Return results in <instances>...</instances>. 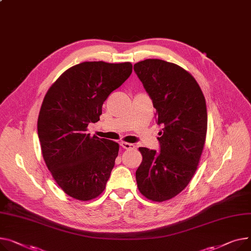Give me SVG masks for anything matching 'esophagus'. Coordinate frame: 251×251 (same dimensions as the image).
Wrapping results in <instances>:
<instances>
[{
  "instance_id": "esophagus-1",
  "label": "esophagus",
  "mask_w": 251,
  "mask_h": 251,
  "mask_svg": "<svg viewBox=\"0 0 251 251\" xmlns=\"http://www.w3.org/2000/svg\"><path fill=\"white\" fill-rule=\"evenodd\" d=\"M121 146L126 149V150H132V149H135V145L132 144V143H128V142H121Z\"/></svg>"
}]
</instances>
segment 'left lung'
I'll return each mask as SVG.
<instances>
[{
	"instance_id": "8db88e82",
	"label": "left lung",
	"mask_w": 251,
	"mask_h": 251,
	"mask_svg": "<svg viewBox=\"0 0 251 251\" xmlns=\"http://www.w3.org/2000/svg\"><path fill=\"white\" fill-rule=\"evenodd\" d=\"M134 71L162 127L160 152L139 147L137 187L148 200L168 201L189 185L201 158L208 123L205 97L194 76L177 64L145 59L134 64Z\"/></svg>"
}]
</instances>
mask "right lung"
I'll return each mask as SVG.
<instances>
[{
	"mask_svg": "<svg viewBox=\"0 0 251 251\" xmlns=\"http://www.w3.org/2000/svg\"><path fill=\"white\" fill-rule=\"evenodd\" d=\"M130 62L86 61L65 71L47 91L37 131L43 159L59 188L90 201L106 188L119 144L90 136L109 95L130 76Z\"/></svg>",
	"mask_w": 251,
	"mask_h": 251,
	"instance_id": "right-lung-1",
	"label": "right lung"
}]
</instances>
